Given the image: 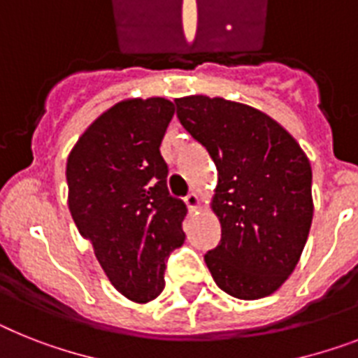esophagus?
I'll return each mask as SVG.
<instances>
[{
  "instance_id": "obj_1",
  "label": "esophagus",
  "mask_w": 358,
  "mask_h": 358,
  "mask_svg": "<svg viewBox=\"0 0 358 358\" xmlns=\"http://www.w3.org/2000/svg\"><path fill=\"white\" fill-rule=\"evenodd\" d=\"M185 203H186V206H188V210H190V212L197 210V208L201 206L199 196H197V194H194V192H192V194H188V196L185 197Z\"/></svg>"
}]
</instances>
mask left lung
Here are the masks:
<instances>
[{"mask_svg":"<svg viewBox=\"0 0 358 358\" xmlns=\"http://www.w3.org/2000/svg\"><path fill=\"white\" fill-rule=\"evenodd\" d=\"M182 128L217 168L212 210L221 241L205 254L217 287L241 300L280 289L296 267L313 221L309 159L274 119L230 100L176 99Z\"/></svg>","mask_w":358,"mask_h":358,"instance_id":"obj_1","label":"left lung"}]
</instances>
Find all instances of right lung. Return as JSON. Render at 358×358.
Returning a JSON list of instances; mask_svg holds the SVG:
<instances>
[{
	"label": "right lung",
	"mask_w": 358,
	"mask_h": 358,
	"mask_svg": "<svg viewBox=\"0 0 358 358\" xmlns=\"http://www.w3.org/2000/svg\"><path fill=\"white\" fill-rule=\"evenodd\" d=\"M176 108L128 99L100 115L67 157L69 210L113 287L137 303L164 289L166 259L185 243L186 205L170 196L159 146Z\"/></svg>",
	"instance_id": "right-lung-1"
}]
</instances>
